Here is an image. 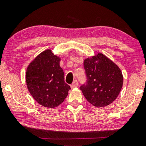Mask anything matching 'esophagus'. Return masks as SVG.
Returning <instances> with one entry per match:
<instances>
[{"label": "esophagus", "instance_id": "obj_1", "mask_svg": "<svg viewBox=\"0 0 146 146\" xmlns=\"http://www.w3.org/2000/svg\"><path fill=\"white\" fill-rule=\"evenodd\" d=\"M78 82L77 80H74V81L73 83L72 84L71 86H70V87H71L72 89L74 88H76V87H78Z\"/></svg>", "mask_w": 146, "mask_h": 146}]
</instances>
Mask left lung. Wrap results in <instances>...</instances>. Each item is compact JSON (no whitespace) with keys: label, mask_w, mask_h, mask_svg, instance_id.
Segmentation results:
<instances>
[{"label":"left lung","mask_w":146,"mask_h":146,"mask_svg":"<svg viewBox=\"0 0 146 146\" xmlns=\"http://www.w3.org/2000/svg\"><path fill=\"white\" fill-rule=\"evenodd\" d=\"M87 82L80 89L96 107H105L112 103L120 92L123 76L119 68L103 54L84 61Z\"/></svg>","instance_id":"1"}]
</instances>
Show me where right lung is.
Wrapping results in <instances>:
<instances>
[{
  "mask_svg": "<svg viewBox=\"0 0 146 146\" xmlns=\"http://www.w3.org/2000/svg\"><path fill=\"white\" fill-rule=\"evenodd\" d=\"M60 58L50 50L43 51L27 68L26 82L32 96L39 104L53 108L61 104L70 89L64 82Z\"/></svg>",
  "mask_w": 146,
  "mask_h": 146,
  "instance_id": "right-lung-1",
  "label": "right lung"
}]
</instances>
